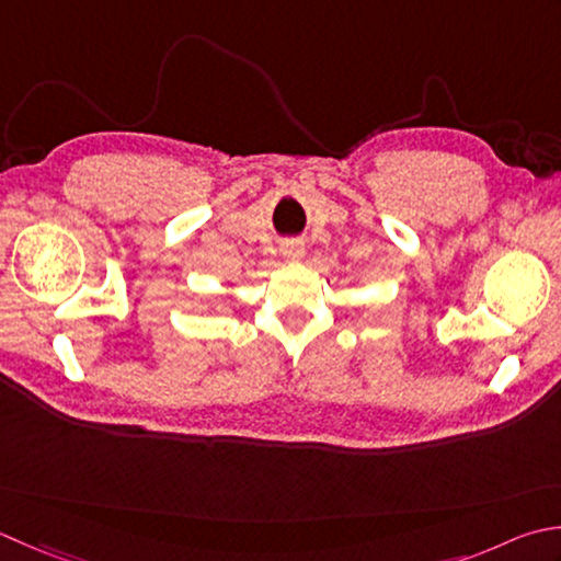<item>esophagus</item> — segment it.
<instances>
[{"label":"esophagus","instance_id":"1","mask_svg":"<svg viewBox=\"0 0 561 561\" xmlns=\"http://www.w3.org/2000/svg\"><path fill=\"white\" fill-rule=\"evenodd\" d=\"M282 257L289 260V262H299L304 255H306V245L301 243V240H284L282 248Z\"/></svg>","mask_w":561,"mask_h":561}]
</instances>
